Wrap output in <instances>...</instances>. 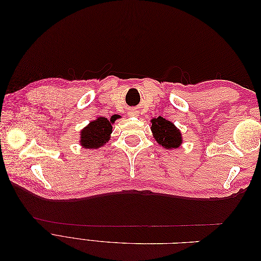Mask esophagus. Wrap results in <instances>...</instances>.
Segmentation results:
<instances>
[{"label":"esophagus","mask_w":261,"mask_h":261,"mask_svg":"<svg viewBox=\"0 0 261 261\" xmlns=\"http://www.w3.org/2000/svg\"><path fill=\"white\" fill-rule=\"evenodd\" d=\"M128 115L129 116H137L138 113H137V111H135V110H132V111L128 112Z\"/></svg>","instance_id":"1"}]
</instances>
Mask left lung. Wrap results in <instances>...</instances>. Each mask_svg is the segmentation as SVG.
Here are the masks:
<instances>
[{
	"label": "left lung",
	"mask_w": 261,
	"mask_h": 261,
	"mask_svg": "<svg viewBox=\"0 0 261 261\" xmlns=\"http://www.w3.org/2000/svg\"><path fill=\"white\" fill-rule=\"evenodd\" d=\"M151 132L156 143L164 149H176L180 146L181 134L172 122L165 120L162 116L152 118Z\"/></svg>",
	"instance_id": "obj_1"
}]
</instances>
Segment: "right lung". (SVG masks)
Returning a JSON list of instances; mask_svg holds the SVG:
<instances>
[{"mask_svg":"<svg viewBox=\"0 0 261 261\" xmlns=\"http://www.w3.org/2000/svg\"><path fill=\"white\" fill-rule=\"evenodd\" d=\"M120 116L113 115L110 120L99 116L81 132V145L86 149H98L107 144L112 133V124Z\"/></svg>","mask_w":261,"mask_h":261,"instance_id":"1","label":"right lung"}]
</instances>
